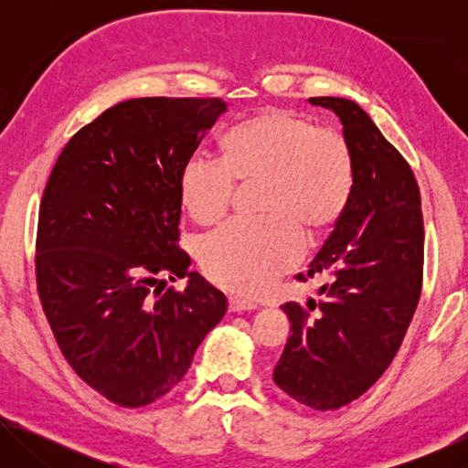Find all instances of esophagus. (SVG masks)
Listing matches in <instances>:
<instances>
[{"mask_svg": "<svg viewBox=\"0 0 468 468\" xmlns=\"http://www.w3.org/2000/svg\"><path fill=\"white\" fill-rule=\"evenodd\" d=\"M229 310L231 312H253L258 310V305L253 301L241 299V297H229Z\"/></svg>", "mask_w": 468, "mask_h": 468, "instance_id": "34e87169", "label": "esophagus"}]
</instances>
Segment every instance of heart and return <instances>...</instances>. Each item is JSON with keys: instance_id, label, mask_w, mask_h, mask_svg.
Returning a JSON list of instances; mask_svg holds the SVG:
<instances>
[{"instance_id": "heart-1", "label": "heart", "mask_w": 468, "mask_h": 468, "mask_svg": "<svg viewBox=\"0 0 468 468\" xmlns=\"http://www.w3.org/2000/svg\"><path fill=\"white\" fill-rule=\"evenodd\" d=\"M223 161L192 156L179 176V196L196 223L212 225L229 210L235 181L258 187L264 218L233 220L197 248L204 272L231 291L256 295L305 251V237L328 231L351 200V146L335 128L282 109H264L223 138Z\"/></svg>"}]
</instances>
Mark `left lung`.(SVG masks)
I'll return each instance as SVG.
<instances>
[{"instance_id":"left-lung-1","label":"left lung","mask_w":468,"mask_h":468,"mask_svg":"<svg viewBox=\"0 0 468 468\" xmlns=\"http://www.w3.org/2000/svg\"><path fill=\"white\" fill-rule=\"evenodd\" d=\"M310 102L343 123L355 184L346 210L307 271L310 279L324 281L322 299L282 305L291 336L272 378L301 405L335 410L378 382L407 335L421 295L423 215L409 163L357 102Z\"/></svg>"}]
</instances>
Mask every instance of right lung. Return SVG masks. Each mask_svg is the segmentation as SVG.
Returning a JSON list of instances; mask_svg holds the SVG:
<instances>
[{"instance_id": "right-lung-1", "label": "right lung", "mask_w": 468, "mask_h": 468, "mask_svg": "<svg viewBox=\"0 0 468 468\" xmlns=\"http://www.w3.org/2000/svg\"><path fill=\"white\" fill-rule=\"evenodd\" d=\"M227 111L220 99L117 102L76 133L47 181L37 284L63 357L120 407H144L187 374L227 297L177 248L179 176ZM188 279L156 300L149 287Z\"/></svg>"}]
</instances>
